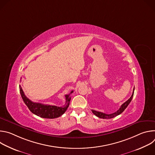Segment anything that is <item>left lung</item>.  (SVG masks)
Returning <instances> with one entry per match:
<instances>
[{
    "mask_svg": "<svg viewBox=\"0 0 155 155\" xmlns=\"http://www.w3.org/2000/svg\"><path fill=\"white\" fill-rule=\"evenodd\" d=\"M134 88L133 90V92H132V96H130V97L127 101H126L124 104H123L121 105V106L120 107V108L117 110V112H115V113H113V114H104V113H102V112H97V111H96V110H92L91 111L97 117L100 118H103V119H110V118H113L119 115H120L124 110L126 108V107L128 106V105L129 104V103L130 102L132 97H133V96H134Z\"/></svg>",
    "mask_w": 155,
    "mask_h": 155,
    "instance_id": "8db88e82",
    "label": "left lung"
}]
</instances>
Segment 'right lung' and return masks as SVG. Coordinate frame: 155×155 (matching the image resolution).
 Segmentation results:
<instances>
[{"instance_id":"right-lung-1","label":"right lung","mask_w":155,"mask_h":155,"mask_svg":"<svg viewBox=\"0 0 155 155\" xmlns=\"http://www.w3.org/2000/svg\"><path fill=\"white\" fill-rule=\"evenodd\" d=\"M19 91L21 96L23 99L24 102L27 105L30 111L34 114L43 118H50L53 119L61 117L67 110L69 103L71 101V97L70 94L73 93L72 91L70 94L65 95V104L62 107H57L55 105H45L41 103H37L31 101L29 99L25 94L23 90L19 85Z\"/></svg>"}]
</instances>
